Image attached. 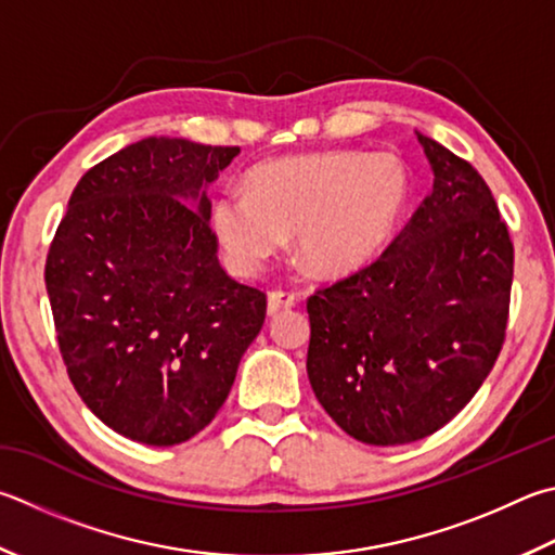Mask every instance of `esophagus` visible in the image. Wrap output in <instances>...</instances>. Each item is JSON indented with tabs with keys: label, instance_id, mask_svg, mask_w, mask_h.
<instances>
[{
	"label": "esophagus",
	"instance_id": "obj_1",
	"mask_svg": "<svg viewBox=\"0 0 555 555\" xmlns=\"http://www.w3.org/2000/svg\"><path fill=\"white\" fill-rule=\"evenodd\" d=\"M298 304V296L291 291H271L269 294V315H276L281 310H288Z\"/></svg>",
	"mask_w": 555,
	"mask_h": 555
}]
</instances>
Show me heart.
Wrapping results in <instances>:
<instances>
[{
	"label": "heart",
	"mask_w": 555,
	"mask_h": 555,
	"mask_svg": "<svg viewBox=\"0 0 555 555\" xmlns=\"http://www.w3.org/2000/svg\"><path fill=\"white\" fill-rule=\"evenodd\" d=\"M408 201L410 175L396 155L335 150L257 165L247 194L225 191L214 201L210 223L243 274H257L294 233L306 269L345 276L378 255Z\"/></svg>",
	"instance_id": "heart-1"
}]
</instances>
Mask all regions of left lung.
Here are the masks:
<instances>
[{"instance_id": "8db88e82", "label": "left lung", "mask_w": 555, "mask_h": 555, "mask_svg": "<svg viewBox=\"0 0 555 555\" xmlns=\"http://www.w3.org/2000/svg\"><path fill=\"white\" fill-rule=\"evenodd\" d=\"M431 194L369 267L308 298V378L327 415L374 447L425 439L476 396L509 318L515 247L486 179L417 133Z\"/></svg>"}]
</instances>
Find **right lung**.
<instances>
[{
    "label": "right lung",
    "instance_id": "obj_1",
    "mask_svg": "<svg viewBox=\"0 0 555 555\" xmlns=\"http://www.w3.org/2000/svg\"><path fill=\"white\" fill-rule=\"evenodd\" d=\"M240 147L145 138L79 179L46 259L60 354L118 435L175 447L223 408L267 296L225 274L206 186Z\"/></svg>",
    "mask_w": 555,
    "mask_h": 555
}]
</instances>
